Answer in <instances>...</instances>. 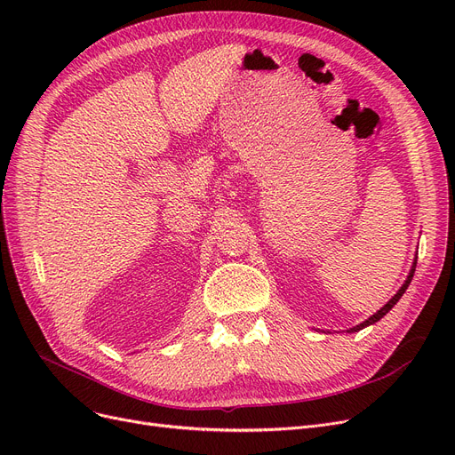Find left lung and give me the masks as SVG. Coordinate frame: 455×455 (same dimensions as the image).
<instances>
[{
    "label": "left lung",
    "instance_id": "obj_1",
    "mask_svg": "<svg viewBox=\"0 0 455 455\" xmlns=\"http://www.w3.org/2000/svg\"><path fill=\"white\" fill-rule=\"evenodd\" d=\"M415 266H417V259L413 261V267H411V271H410V276H408V280H405V282H403V285H402V288L398 290V293H396V295H395V297H393V299H391V300H389V302H387V304H386L384 307H381V309H378V312H376V314H374L372 317H369V319H367L365 323H362V324H357V326L350 328L348 331H357V330H363L365 326H369V324H374L376 321H379L381 317H384V315H386V314L389 312V309H391V307H393V306H395V304H396V302L400 300V297H402V295L405 293V290H408V285H410V283H411V280H413Z\"/></svg>",
    "mask_w": 455,
    "mask_h": 455
}]
</instances>
